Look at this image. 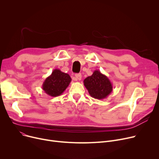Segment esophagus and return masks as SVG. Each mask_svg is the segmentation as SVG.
Returning <instances> with one entry per match:
<instances>
[{
	"label": "esophagus",
	"instance_id": "obj_1",
	"mask_svg": "<svg viewBox=\"0 0 159 159\" xmlns=\"http://www.w3.org/2000/svg\"><path fill=\"white\" fill-rule=\"evenodd\" d=\"M75 77H76L77 80H80L81 79H82V75H81V73H77V74H75Z\"/></svg>",
	"mask_w": 159,
	"mask_h": 159
}]
</instances>
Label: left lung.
Listing matches in <instances>:
<instances>
[{"mask_svg":"<svg viewBox=\"0 0 159 159\" xmlns=\"http://www.w3.org/2000/svg\"><path fill=\"white\" fill-rule=\"evenodd\" d=\"M84 85L90 96L98 100L106 98L113 90L110 79L98 70H95L91 76L84 80Z\"/></svg>","mask_w":159,"mask_h":159,"instance_id":"obj_1","label":"left lung"}]
</instances>
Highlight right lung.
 Wrapping results in <instances>:
<instances>
[{
    "label": "right lung",
    "instance_id": "right-lung-1",
    "mask_svg": "<svg viewBox=\"0 0 159 159\" xmlns=\"http://www.w3.org/2000/svg\"><path fill=\"white\" fill-rule=\"evenodd\" d=\"M71 79L68 73L58 69H55L52 73L43 82L42 88L45 93L51 97L61 95L68 88Z\"/></svg>",
    "mask_w": 159,
    "mask_h": 159
}]
</instances>
